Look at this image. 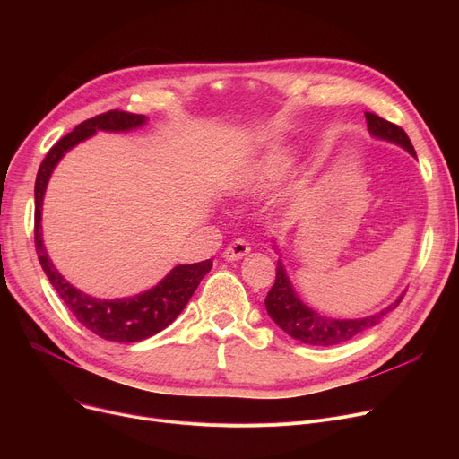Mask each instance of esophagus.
<instances>
[{
	"mask_svg": "<svg viewBox=\"0 0 459 459\" xmlns=\"http://www.w3.org/2000/svg\"><path fill=\"white\" fill-rule=\"evenodd\" d=\"M249 251H251V246L246 242V239H234V242L223 251V258L229 262L239 260L244 258Z\"/></svg>",
	"mask_w": 459,
	"mask_h": 459,
	"instance_id": "obj_1",
	"label": "esophagus"
}]
</instances>
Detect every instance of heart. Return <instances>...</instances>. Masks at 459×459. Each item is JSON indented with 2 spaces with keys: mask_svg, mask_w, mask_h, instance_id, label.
Wrapping results in <instances>:
<instances>
[{
  "mask_svg": "<svg viewBox=\"0 0 459 459\" xmlns=\"http://www.w3.org/2000/svg\"><path fill=\"white\" fill-rule=\"evenodd\" d=\"M264 178H266V177H256V178H253V182H255V184H258V186H260V182H262V180H264Z\"/></svg>",
  "mask_w": 459,
  "mask_h": 459,
  "instance_id": "obj_1",
  "label": "heart"
}]
</instances>
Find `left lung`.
I'll return each instance as SVG.
<instances>
[{
  "label": "left lung",
  "instance_id": "obj_1",
  "mask_svg": "<svg viewBox=\"0 0 459 459\" xmlns=\"http://www.w3.org/2000/svg\"><path fill=\"white\" fill-rule=\"evenodd\" d=\"M365 117H367L368 130L374 137L396 143L409 154L417 158L411 141H409L407 134L400 126L389 123V120L381 118L376 113L367 111ZM402 299H403V294L389 307H385L383 310L376 312V315H370L365 318H357V320L327 318V316L318 315V312H315L312 308H308L298 298L290 279H288V275H286L282 262L277 260V277H275L272 290L268 292L266 301L264 303H266V310H268L270 318L284 333L290 334L292 339L305 342V344H312V346H334V344L346 342V341L353 339V336L379 324V320L385 315H389L391 310H394Z\"/></svg>",
  "mask_w": 459,
  "mask_h": 459
}]
</instances>
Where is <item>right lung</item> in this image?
Listing matches in <instances>:
<instances>
[{"mask_svg":"<svg viewBox=\"0 0 459 459\" xmlns=\"http://www.w3.org/2000/svg\"><path fill=\"white\" fill-rule=\"evenodd\" d=\"M144 123H147V117L144 115L118 109H111L108 113L83 120L82 125L61 137L48 151L46 158L39 167L35 180V249L40 266L66 308L74 315V318L89 331L99 334L100 339L113 342H139L160 333L167 325H171L187 305L193 292L197 290L203 277L212 270V260H203L197 264H180V266L169 272V275L154 288H151V290L132 298L100 299L87 296L65 281V277L56 270L50 256L46 253L40 232L42 199L48 180H50L52 171L66 151L94 135L96 130L128 132L143 126Z\"/></svg>","mask_w":459,"mask_h":459,"instance_id":"1","label":"right lung"}]
</instances>
